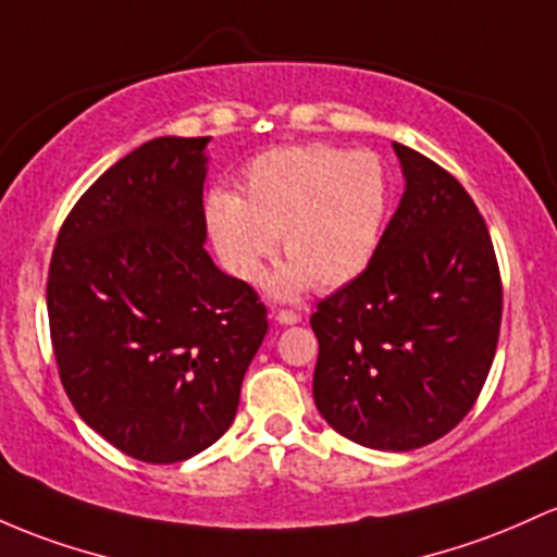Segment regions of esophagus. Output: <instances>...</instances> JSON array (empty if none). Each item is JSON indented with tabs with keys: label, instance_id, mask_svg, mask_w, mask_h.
I'll use <instances>...</instances> for the list:
<instances>
[{
	"label": "esophagus",
	"instance_id": "obj_1",
	"mask_svg": "<svg viewBox=\"0 0 557 557\" xmlns=\"http://www.w3.org/2000/svg\"><path fill=\"white\" fill-rule=\"evenodd\" d=\"M274 320H277L280 325H298V322H301V314H298V311L283 309V311H277V314H274Z\"/></svg>",
	"mask_w": 557,
	"mask_h": 557
}]
</instances>
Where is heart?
Instances as JSON below:
<instances>
[{
  "label": "heart",
  "mask_w": 557,
  "mask_h": 557,
  "mask_svg": "<svg viewBox=\"0 0 557 557\" xmlns=\"http://www.w3.org/2000/svg\"><path fill=\"white\" fill-rule=\"evenodd\" d=\"M388 198V171L375 152L288 145L248 163L243 198L213 189L206 227L224 269L246 283L259 280L280 237L290 259L267 288L277 298H296L311 283L344 288L370 267Z\"/></svg>",
  "instance_id": "b5f03b06"
}]
</instances>
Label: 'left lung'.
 Masks as SVG:
<instances>
[{
	"label": "left lung",
	"mask_w": 557,
	"mask_h": 557,
	"mask_svg": "<svg viewBox=\"0 0 557 557\" xmlns=\"http://www.w3.org/2000/svg\"><path fill=\"white\" fill-rule=\"evenodd\" d=\"M405 195L370 267L320 301L314 405L341 436L409 451L460 423L503 320L492 237L466 187L394 143Z\"/></svg>",
	"instance_id": "1"
}]
</instances>
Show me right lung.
Listing matches in <instances>:
<instances>
[{
    "instance_id": "add662e5",
    "label": "right lung",
    "mask_w": 557,
    "mask_h": 557,
    "mask_svg": "<svg viewBox=\"0 0 557 557\" xmlns=\"http://www.w3.org/2000/svg\"><path fill=\"white\" fill-rule=\"evenodd\" d=\"M211 137H158L113 163L58 235L47 314L65 394L143 462H180L232 425L267 311L206 250Z\"/></svg>"
}]
</instances>
